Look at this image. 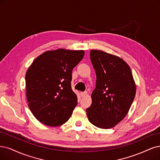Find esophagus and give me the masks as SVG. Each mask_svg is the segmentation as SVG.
Listing matches in <instances>:
<instances>
[{
  "label": "esophagus",
  "instance_id": "1",
  "mask_svg": "<svg viewBox=\"0 0 160 160\" xmlns=\"http://www.w3.org/2000/svg\"><path fill=\"white\" fill-rule=\"evenodd\" d=\"M87 95V91H85V92H81V97H85Z\"/></svg>",
  "mask_w": 160,
  "mask_h": 160
}]
</instances>
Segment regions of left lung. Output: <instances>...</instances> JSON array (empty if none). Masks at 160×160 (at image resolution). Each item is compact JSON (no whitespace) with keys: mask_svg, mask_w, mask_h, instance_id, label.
<instances>
[{"mask_svg":"<svg viewBox=\"0 0 160 160\" xmlns=\"http://www.w3.org/2000/svg\"><path fill=\"white\" fill-rule=\"evenodd\" d=\"M90 58L97 81L92 104L86 110L87 117L98 128H111L128 112L136 95L135 82L122 58L96 49L90 52Z\"/></svg>","mask_w":160,"mask_h":160,"instance_id":"8db88e82","label":"left lung"}]
</instances>
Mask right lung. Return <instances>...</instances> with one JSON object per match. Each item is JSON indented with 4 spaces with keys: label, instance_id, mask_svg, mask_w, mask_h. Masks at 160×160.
Wrapping results in <instances>:
<instances>
[{
    "label": "right lung",
    "instance_id": "add662e5",
    "mask_svg": "<svg viewBox=\"0 0 160 160\" xmlns=\"http://www.w3.org/2000/svg\"><path fill=\"white\" fill-rule=\"evenodd\" d=\"M84 55L83 50L47 51L28 69L25 79L28 107L42 124L59 126L71 117L78 104V97L71 89V73Z\"/></svg>",
    "mask_w": 160,
    "mask_h": 160
}]
</instances>
